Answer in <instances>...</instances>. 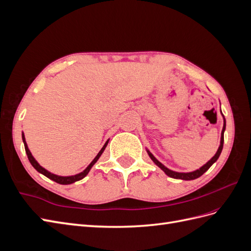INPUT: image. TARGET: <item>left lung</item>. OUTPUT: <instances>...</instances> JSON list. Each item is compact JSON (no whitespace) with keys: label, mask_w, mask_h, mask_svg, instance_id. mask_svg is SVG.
I'll list each match as a JSON object with an SVG mask.
<instances>
[{"label":"left lung","mask_w":251,"mask_h":251,"mask_svg":"<svg viewBox=\"0 0 251 251\" xmlns=\"http://www.w3.org/2000/svg\"><path fill=\"white\" fill-rule=\"evenodd\" d=\"M221 114L223 116V128H222V132H221V140H220V146L218 148V151L217 153L215 154V156L212 157L209 161H207L206 163H205L203 166H201L200 169L196 170L194 172H189V173H179V172H175V171H172L170 169L166 168V166H164L160 161H158L157 159L154 157V155L151 153V151L147 149V151L148 154L150 156V158L153 160V162L158 166V168H160L166 175H168L169 177L171 178H174V179H181V180H194V179H197L199 178L200 176H202V175L206 172L210 166L214 164L217 160L218 158L220 157V155H221V151L223 150V143H224V132H225V128H226V120H225V117L223 115V113L221 111Z\"/></svg>","instance_id":"obj_1"}]
</instances>
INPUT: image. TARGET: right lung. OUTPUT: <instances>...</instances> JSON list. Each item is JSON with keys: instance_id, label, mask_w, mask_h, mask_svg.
<instances>
[{"instance_id": "obj_1", "label": "right lung", "mask_w": 251, "mask_h": 251, "mask_svg": "<svg viewBox=\"0 0 251 251\" xmlns=\"http://www.w3.org/2000/svg\"><path fill=\"white\" fill-rule=\"evenodd\" d=\"M22 139H23V142H24L25 151H26V154H27V156H28L29 161H30V163H31V165L33 166V168H34L37 172H39V173L43 174L44 176H46L47 178H49V179H51V180H53V181H55L56 183H59V184H71V183H74V182L79 181V180L85 178V177L87 176V175L89 174L90 170L92 169V166L97 162L98 159H100V157L101 156V154L103 153V151L105 150V148H107L108 143H109V139H108L107 142L104 143V146L102 147V149L100 151V153H98V154L96 155V157L93 159L92 162H91V163L87 166V168H86L85 170H83L81 173L76 174V175H73V176H58V175L52 174V173H50L49 171H47L46 169H44L43 166H41L40 163L35 160V158L32 156L31 151H30V150L28 149V146H27V142H26V139H25L24 133H22Z\"/></svg>"}]
</instances>
